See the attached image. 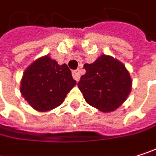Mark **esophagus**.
Returning a JSON list of instances; mask_svg holds the SVG:
<instances>
[{"mask_svg": "<svg viewBox=\"0 0 156 156\" xmlns=\"http://www.w3.org/2000/svg\"><path fill=\"white\" fill-rule=\"evenodd\" d=\"M72 76H73L74 79H76V80L78 81V79H79V69L73 70V71H72Z\"/></svg>", "mask_w": 156, "mask_h": 156, "instance_id": "34e87169", "label": "esophagus"}]
</instances>
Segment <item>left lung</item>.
<instances>
[{"instance_id":"8db88e82","label":"left lung","mask_w":156,"mask_h":156,"mask_svg":"<svg viewBox=\"0 0 156 156\" xmlns=\"http://www.w3.org/2000/svg\"><path fill=\"white\" fill-rule=\"evenodd\" d=\"M85 75L78 81V88L87 104L102 112H111L128 97L132 80L123 63L102 55L95 62L85 64Z\"/></svg>"}]
</instances>
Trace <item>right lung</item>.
Segmentation results:
<instances>
[{"label": "right lung", "mask_w": 156, "mask_h": 156, "mask_svg": "<svg viewBox=\"0 0 156 156\" xmlns=\"http://www.w3.org/2000/svg\"><path fill=\"white\" fill-rule=\"evenodd\" d=\"M76 84L66 64L58 65L56 60L45 56L25 70L20 92L33 108L45 112L61 105Z\"/></svg>", "instance_id": "obj_1"}]
</instances>
